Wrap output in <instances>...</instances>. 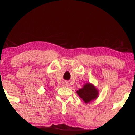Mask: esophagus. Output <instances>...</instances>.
<instances>
[{
  "instance_id": "34e87169",
  "label": "esophagus",
  "mask_w": 135,
  "mask_h": 135,
  "mask_svg": "<svg viewBox=\"0 0 135 135\" xmlns=\"http://www.w3.org/2000/svg\"><path fill=\"white\" fill-rule=\"evenodd\" d=\"M62 85L63 86H65V87H67V86H69V85H68V83L67 82H66V81L63 82L62 84Z\"/></svg>"
}]
</instances>
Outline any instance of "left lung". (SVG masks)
<instances>
[{
	"label": "left lung",
	"instance_id": "8db88e82",
	"mask_svg": "<svg viewBox=\"0 0 135 135\" xmlns=\"http://www.w3.org/2000/svg\"><path fill=\"white\" fill-rule=\"evenodd\" d=\"M78 95L85 103H88L96 99L99 95V91L90 83H86L82 88L76 91Z\"/></svg>",
	"mask_w": 135,
	"mask_h": 135
}]
</instances>
